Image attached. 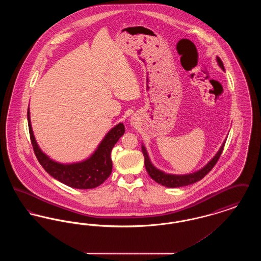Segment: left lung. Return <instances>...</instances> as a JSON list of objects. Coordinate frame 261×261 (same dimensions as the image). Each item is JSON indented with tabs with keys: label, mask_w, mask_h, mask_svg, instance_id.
<instances>
[{
	"label": "left lung",
	"mask_w": 261,
	"mask_h": 261,
	"mask_svg": "<svg viewBox=\"0 0 261 261\" xmlns=\"http://www.w3.org/2000/svg\"><path fill=\"white\" fill-rule=\"evenodd\" d=\"M216 60H217L219 66L224 70L222 61L218 57L216 58ZM224 146H225V142L221 146L220 149L218 150V152L214 155V158L203 168H201L200 170L195 172V173L187 174V175H172V174H166L162 172L161 170L156 169L151 164L146 148L143 145H142V151H143V154L145 158V166H146L147 172L150 176V178L152 180H154L156 183L162 184V186L168 187V188H178V187L188 186V185L194 184L199 180H201L206 174L211 171V169L214 167V165L216 164L217 161L219 160V158L223 151Z\"/></svg>",
	"instance_id": "obj_1"
}]
</instances>
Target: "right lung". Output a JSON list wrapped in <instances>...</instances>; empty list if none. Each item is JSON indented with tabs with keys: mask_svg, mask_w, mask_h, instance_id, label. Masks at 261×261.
<instances>
[{
	"mask_svg": "<svg viewBox=\"0 0 261 261\" xmlns=\"http://www.w3.org/2000/svg\"><path fill=\"white\" fill-rule=\"evenodd\" d=\"M27 118L30 140L38 162L51 177L75 189L96 188L110 177L112 170V150L119 138L124 134L123 123L113 127L103 138L96 151L86 161L72 164H62L51 161L39 148L31 127L29 109Z\"/></svg>",
	"mask_w": 261,
	"mask_h": 261,
	"instance_id": "1",
	"label": "right lung"
}]
</instances>
